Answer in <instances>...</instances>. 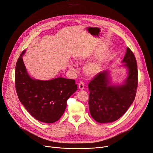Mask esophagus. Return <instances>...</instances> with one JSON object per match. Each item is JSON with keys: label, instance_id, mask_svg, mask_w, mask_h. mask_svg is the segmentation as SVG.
Listing matches in <instances>:
<instances>
[{"label": "esophagus", "instance_id": "34e87169", "mask_svg": "<svg viewBox=\"0 0 153 153\" xmlns=\"http://www.w3.org/2000/svg\"><path fill=\"white\" fill-rule=\"evenodd\" d=\"M84 84L82 81H81L79 84V89L81 90H82V89H84Z\"/></svg>", "mask_w": 153, "mask_h": 153}]
</instances>
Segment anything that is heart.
<instances>
[{
  "label": "heart",
  "mask_w": 153,
  "mask_h": 153,
  "mask_svg": "<svg viewBox=\"0 0 153 153\" xmlns=\"http://www.w3.org/2000/svg\"><path fill=\"white\" fill-rule=\"evenodd\" d=\"M85 59V57L81 55H77L75 56V60L78 62L84 61ZM68 65H69V68L71 69H73V68H74V64L71 62L69 63ZM101 61L99 60V59L95 61L89 62L84 66V74L87 76L90 77H94L96 74H97V73L101 69Z\"/></svg>",
  "instance_id": "obj_1"
}]
</instances>
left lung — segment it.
<instances>
[{"mask_svg":"<svg viewBox=\"0 0 153 153\" xmlns=\"http://www.w3.org/2000/svg\"><path fill=\"white\" fill-rule=\"evenodd\" d=\"M122 66L128 74L121 85L111 83L109 72H100L89 83V111L92 117L99 123L114 122L127 111L133 102L137 88V69L135 56L127 48Z\"/></svg>","mask_w":153,"mask_h":153,"instance_id":"obj_1","label":"left lung"}]
</instances>
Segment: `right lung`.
<instances>
[{
    "label": "right lung",
    "mask_w": 153,
    "mask_h": 153,
    "mask_svg": "<svg viewBox=\"0 0 153 153\" xmlns=\"http://www.w3.org/2000/svg\"><path fill=\"white\" fill-rule=\"evenodd\" d=\"M16 65L15 84L21 102L29 114L45 123L58 121L64 114L69 97L77 89L74 79L63 77L41 81L30 77L26 70L22 56Z\"/></svg>",
    "instance_id": "right-lung-1"
}]
</instances>
